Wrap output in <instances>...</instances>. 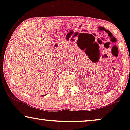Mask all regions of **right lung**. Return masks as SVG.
<instances>
[{
  "instance_id": "add662e5",
  "label": "right lung",
  "mask_w": 130,
  "mask_h": 130,
  "mask_svg": "<svg viewBox=\"0 0 130 130\" xmlns=\"http://www.w3.org/2000/svg\"><path fill=\"white\" fill-rule=\"evenodd\" d=\"M42 96H45V95H42Z\"/></svg>"
}]
</instances>
